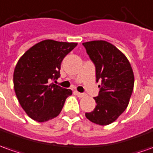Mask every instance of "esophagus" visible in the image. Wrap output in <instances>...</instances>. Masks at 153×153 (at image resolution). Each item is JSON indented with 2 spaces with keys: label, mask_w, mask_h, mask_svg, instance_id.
Instances as JSON below:
<instances>
[{
  "label": "esophagus",
  "mask_w": 153,
  "mask_h": 153,
  "mask_svg": "<svg viewBox=\"0 0 153 153\" xmlns=\"http://www.w3.org/2000/svg\"><path fill=\"white\" fill-rule=\"evenodd\" d=\"M75 93H76V95L77 97H83L86 96L85 93H81V92H78V91H75Z\"/></svg>",
  "instance_id": "obj_1"
}]
</instances>
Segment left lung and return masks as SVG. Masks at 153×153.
Instances as JSON below:
<instances>
[{
    "mask_svg": "<svg viewBox=\"0 0 153 153\" xmlns=\"http://www.w3.org/2000/svg\"><path fill=\"white\" fill-rule=\"evenodd\" d=\"M96 69L97 82L101 81L97 106L86 117L91 123L105 126L113 123L128 106L134 75L125 55L105 41L82 43Z\"/></svg>",
    "mask_w": 153,
    "mask_h": 153,
    "instance_id": "1",
    "label": "left lung"
}]
</instances>
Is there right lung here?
Wrapping results in <instances>:
<instances>
[{
  "label": "right lung",
  "instance_id": "right-lung-1",
  "mask_svg": "<svg viewBox=\"0 0 153 153\" xmlns=\"http://www.w3.org/2000/svg\"><path fill=\"white\" fill-rule=\"evenodd\" d=\"M77 43L45 40L26 51L15 67L14 89L19 102L30 118L44 123L57 117L72 94L51 81L60 77L61 64Z\"/></svg>",
  "mask_w": 153,
  "mask_h": 153
}]
</instances>
